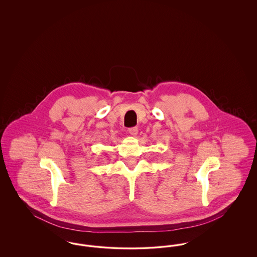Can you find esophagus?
Segmentation results:
<instances>
[{"label":"esophagus","instance_id":"obj_1","mask_svg":"<svg viewBox=\"0 0 257 257\" xmlns=\"http://www.w3.org/2000/svg\"><path fill=\"white\" fill-rule=\"evenodd\" d=\"M129 133L130 135H132V136H137L138 135V132H139V130H138V128L137 127H132V128H129Z\"/></svg>","mask_w":257,"mask_h":257}]
</instances>
